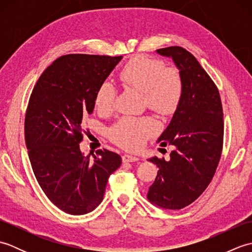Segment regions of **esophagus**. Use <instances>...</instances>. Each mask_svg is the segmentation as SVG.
Here are the masks:
<instances>
[{
  "mask_svg": "<svg viewBox=\"0 0 252 252\" xmlns=\"http://www.w3.org/2000/svg\"><path fill=\"white\" fill-rule=\"evenodd\" d=\"M122 160H123V162H134V161H137V160H140V158L136 156H132V155L126 154L122 156Z\"/></svg>",
  "mask_w": 252,
  "mask_h": 252,
  "instance_id": "34e87169",
  "label": "esophagus"
}]
</instances>
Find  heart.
Returning <instances> with one entry per match:
<instances>
[{"label":"heart","instance_id":"b5f03b06","mask_svg":"<svg viewBox=\"0 0 252 252\" xmlns=\"http://www.w3.org/2000/svg\"><path fill=\"white\" fill-rule=\"evenodd\" d=\"M120 77L123 82L144 92L148 106L159 114H171L180 104L183 94L182 78L178 70L164 68L161 62L145 56L136 57L126 63ZM115 98V85L104 81L96 91V106L101 110H109ZM157 130L158 123L153 118L126 117L114 126L111 136L119 145L136 149Z\"/></svg>","mask_w":252,"mask_h":252}]
</instances>
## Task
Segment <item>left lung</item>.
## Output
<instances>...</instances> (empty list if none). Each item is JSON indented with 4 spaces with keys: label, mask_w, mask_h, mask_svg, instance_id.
I'll use <instances>...</instances> for the list:
<instances>
[{
    "label": "left lung",
    "mask_w": 252,
    "mask_h": 252,
    "mask_svg": "<svg viewBox=\"0 0 252 252\" xmlns=\"http://www.w3.org/2000/svg\"><path fill=\"white\" fill-rule=\"evenodd\" d=\"M156 53L173 61L183 94L157 140L161 147H173L170 159H147L159 168L147 199L156 207L180 210L202 194L216 173L223 145V111L215 82L189 51L170 46Z\"/></svg>",
    "instance_id": "left-lung-1"
}]
</instances>
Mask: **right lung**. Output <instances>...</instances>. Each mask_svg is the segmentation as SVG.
I'll list each match as a JSON object with an SVG mask.
<instances>
[{
	"label": "right lung",
	"mask_w": 252,
	"mask_h": 252,
	"mask_svg": "<svg viewBox=\"0 0 252 252\" xmlns=\"http://www.w3.org/2000/svg\"><path fill=\"white\" fill-rule=\"evenodd\" d=\"M122 56L70 54L47 67L30 96L25 120L26 145L37 183L63 212L81 216L103 201L107 182L120 167L119 155L80 149L83 118Z\"/></svg>",
	"instance_id": "1"
}]
</instances>
